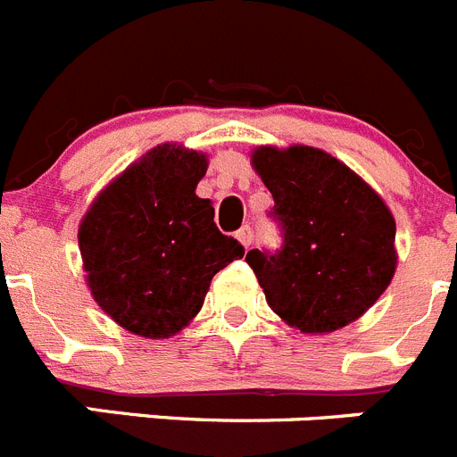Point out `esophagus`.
I'll list each match as a JSON object with an SVG mask.
<instances>
[{
	"instance_id": "obj_1",
	"label": "esophagus",
	"mask_w": 457,
	"mask_h": 457,
	"mask_svg": "<svg viewBox=\"0 0 457 457\" xmlns=\"http://www.w3.org/2000/svg\"><path fill=\"white\" fill-rule=\"evenodd\" d=\"M236 237L242 242V245H245V247H249V245H252V237H253L252 226H249V224L242 226L240 231H236Z\"/></svg>"
}]
</instances>
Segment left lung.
I'll return each mask as SVG.
<instances>
[{"instance_id":"1","label":"left lung","mask_w":457,"mask_h":457,"mask_svg":"<svg viewBox=\"0 0 457 457\" xmlns=\"http://www.w3.org/2000/svg\"><path fill=\"white\" fill-rule=\"evenodd\" d=\"M253 169L274 199L277 252L252 249L249 268L277 316L306 334L357 320L395 270V221L378 194L337 157L311 146L256 148Z\"/></svg>"}]
</instances>
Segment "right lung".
Masks as SVG:
<instances>
[{
  "label": "right lung",
  "mask_w": 457,
  "mask_h": 457,
  "mask_svg": "<svg viewBox=\"0 0 457 457\" xmlns=\"http://www.w3.org/2000/svg\"><path fill=\"white\" fill-rule=\"evenodd\" d=\"M201 153L153 148L100 194L79 226L87 281L107 316L128 332L167 338L204 306L221 268L245 247L217 228L215 208L194 189Z\"/></svg>",
  "instance_id": "obj_1"
}]
</instances>
